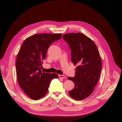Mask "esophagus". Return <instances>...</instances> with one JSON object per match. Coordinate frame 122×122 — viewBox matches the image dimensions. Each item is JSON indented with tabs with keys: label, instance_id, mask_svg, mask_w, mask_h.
I'll return each mask as SVG.
<instances>
[{
	"label": "esophagus",
	"instance_id": "34e87169",
	"mask_svg": "<svg viewBox=\"0 0 122 122\" xmlns=\"http://www.w3.org/2000/svg\"><path fill=\"white\" fill-rule=\"evenodd\" d=\"M58 76H59V77L60 78H62V79H64V78L66 77V76H65L61 75H59Z\"/></svg>",
	"mask_w": 122,
	"mask_h": 122
}]
</instances>
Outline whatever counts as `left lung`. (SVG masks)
<instances>
[{
	"label": "left lung",
	"mask_w": 122,
	"mask_h": 122,
	"mask_svg": "<svg viewBox=\"0 0 122 122\" xmlns=\"http://www.w3.org/2000/svg\"><path fill=\"white\" fill-rule=\"evenodd\" d=\"M63 38L71 50V59L75 69V77H68L75 86L69 92L70 97L76 100L88 97L93 92L99 80L102 62L95 43L81 33L66 34Z\"/></svg>",
	"instance_id": "1"
}]
</instances>
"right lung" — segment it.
<instances>
[{"label": "right lung", "instance_id": "right-lung-1", "mask_svg": "<svg viewBox=\"0 0 122 122\" xmlns=\"http://www.w3.org/2000/svg\"><path fill=\"white\" fill-rule=\"evenodd\" d=\"M61 36V34H38L28 37L22 44L16 59L17 77L22 90L32 99L44 97L51 80L58 78L56 73H44L41 69L50 44Z\"/></svg>", "mask_w": 122, "mask_h": 122}]
</instances>
